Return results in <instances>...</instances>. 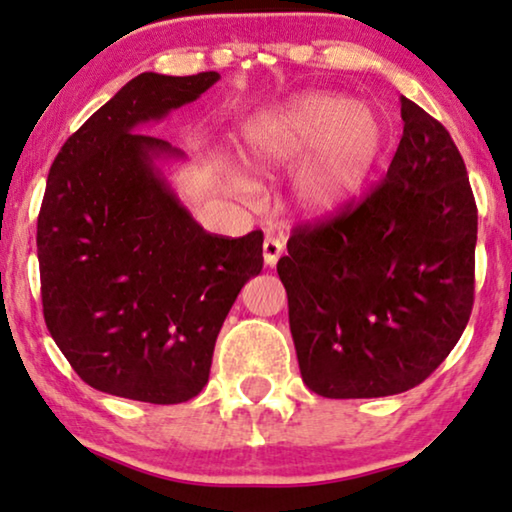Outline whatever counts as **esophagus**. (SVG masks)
<instances>
[{"instance_id":"34e87169","label":"esophagus","mask_w":512,"mask_h":512,"mask_svg":"<svg viewBox=\"0 0 512 512\" xmlns=\"http://www.w3.org/2000/svg\"><path fill=\"white\" fill-rule=\"evenodd\" d=\"M283 241L278 239V236L269 234L264 239V246H262V255H264V264L266 266H276L278 259L283 257Z\"/></svg>"}]
</instances>
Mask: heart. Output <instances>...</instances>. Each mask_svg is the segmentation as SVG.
Masks as SVG:
<instances>
[{
    "mask_svg": "<svg viewBox=\"0 0 512 512\" xmlns=\"http://www.w3.org/2000/svg\"><path fill=\"white\" fill-rule=\"evenodd\" d=\"M390 146L378 109L338 92H301L243 122L241 160L255 174H290V204L311 220L343 213L376 178ZM239 183L246 181L234 171Z\"/></svg>",
    "mask_w": 512,
    "mask_h": 512,
    "instance_id": "obj_1",
    "label": "heart"
}]
</instances>
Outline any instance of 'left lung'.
<instances>
[{
    "instance_id": "8db88e82",
    "label": "left lung",
    "mask_w": 512,
    "mask_h": 512,
    "mask_svg": "<svg viewBox=\"0 0 512 512\" xmlns=\"http://www.w3.org/2000/svg\"><path fill=\"white\" fill-rule=\"evenodd\" d=\"M387 178L355 211L297 229L278 276L308 390L373 399L420 385L473 308L478 208L448 129L401 97Z\"/></svg>"
}]
</instances>
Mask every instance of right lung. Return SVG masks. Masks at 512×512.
<instances>
[{"instance_id": "1", "label": "right lung", "mask_w": 512, "mask_h": 512, "mask_svg": "<svg viewBox=\"0 0 512 512\" xmlns=\"http://www.w3.org/2000/svg\"><path fill=\"white\" fill-rule=\"evenodd\" d=\"M218 81V71L139 74L50 167L37 222L43 318L99 392L146 403L197 397L229 308L262 271V232L208 234L167 176L183 150L141 134Z\"/></svg>"}]
</instances>
